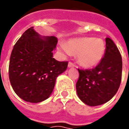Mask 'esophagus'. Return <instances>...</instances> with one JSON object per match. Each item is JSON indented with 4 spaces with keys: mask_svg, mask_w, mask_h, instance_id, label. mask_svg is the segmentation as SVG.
Returning <instances> with one entry per match:
<instances>
[{
    "mask_svg": "<svg viewBox=\"0 0 129 129\" xmlns=\"http://www.w3.org/2000/svg\"><path fill=\"white\" fill-rule=\"evenodd\" d=\"M75 65L73 63H72V62H69V63H68V67L69 68L75 67Z\"/></svg>",
    "mask_w": 129,
    "mask_h": 129,
    "instance_id": "1",
    "label": "esophagus"
}]
</instances>
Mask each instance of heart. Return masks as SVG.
Returning <instances> with one entry per match:
<instances>
[{
	"mask_svg": "<svg viewBox=\"0 0 129 129\" xmlns=\"http://www.w3.org/2000/svg\"><path fill=\"white\" fill-rule=\"evenodd\" d=\"M61 50L64 53L77 54L78 62L84 67L97 66L105 53V44L101 39L82 37L70 39L66 44L60 45Z\"/></svg>",
	"mask_w": 129,
	"mask_h": 129,
	"instance_id": "obj_1",
	"label": "heart"
}]
</instances>
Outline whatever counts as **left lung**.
<instances>
[{
  "label": "left lung",
  "mask_w": 129,
  "mask_h": 129,
  "mask_svg": "<svg viewBox=\"0 0 129 129\" xmlns=\"http://www.w3.org/2000/svg\"><path fill=\"white\" fill-rule=\"evenodd\" d=\"M122 70L121 54L115 43L106 38L105 54L100 63L92 69H78L76 89L79 99L90 106L108 102L119 89Z\"/></svg>",
  "instance_id": "left-lung-1"
}]
</instances>
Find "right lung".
Listing matches in <instances>:
<instances>
[{"label":"right lung","instance_id":"add662e5","mask_svg":"<svg viewBox=\"0 0 129 129\" xmlns=\"http://www.w3.org/2000/svg\"><path fill=\"white\" fill-rule=\"evenodd\" d=\"M57 41L53 36L41 37L32 27L16 43L10 56L9 78L14 91L22 100L38 103L50 96L56 77L68 63L53 58Z\"/></svg>","mask_w":129,"mask_h":129}]
</instances>
